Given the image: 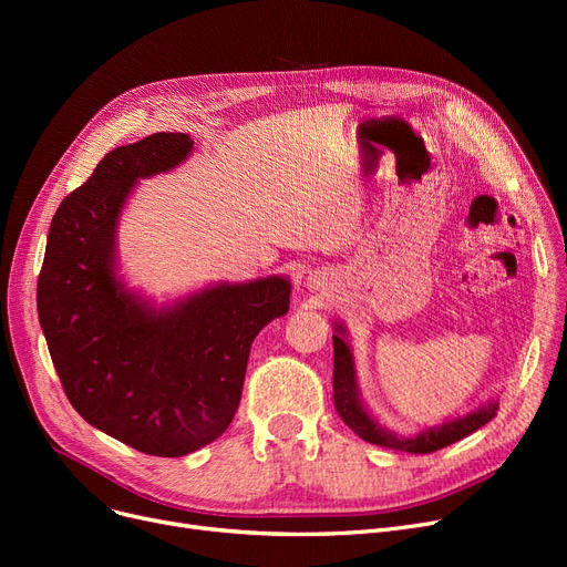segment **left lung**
I'll return each mask as SVG.
<instances>
[{"label": "left lung", "mask_w": 567, "mask_h": 567, "mask_svg": "<svg viewBox=\"0 0 567 567\" xmlns=\"http://www.w3.org/2000/svg\"><path fill=\"white\" fill-rule=\"evenodd\" d=\"M338 336H333V404L344 425H349L361 439L385 445V449H398L404 453L413 455H425L445 449L475 430H481L485 423H489L496 415V404H487L478 411L466 413L460 421H451L441 427H430L421 432L419 436H409V439H398L395 434L381 430L370 415L363 409L359 400V389H355V377H353V361H351V351L349 344L344 342V329L338 326Z\"/></svg>", "instance_id": "8db88e82"}]
</instances>
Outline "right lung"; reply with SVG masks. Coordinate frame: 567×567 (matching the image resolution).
<instances>
[{"label": "right lung", "mask_w": 567, "mask_h": 567, "mask_svg": "<svg viewBox=\"0 0 567 567\" xmlns=\"http://www.w3.org/2000/svg\"><path fill=\"white\" fill-rule=\"evenodd\" d=\"M190 148L184 133H154L103 156L59 204L37 287L50 359L73 409L156 457L188 455L227 430L252 340L289 310L285 278L218 285L161 312L114 278V227L128 193Z\"/></svg>", "instance_id": "obj_1"}]
</instances>
